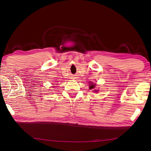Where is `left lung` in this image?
<instances>
[{
  "label": "left lung",
  "instance_id": "left-lung-1",
  "mask_svg": "<svg viewBox=\"0 0 151 151\" xmlns=\"http://www.w3.org/2000/svg\"><path fill=\"white\" fill-rule=\"evenodd\" d=\"M95 84H91L90 86H89V89H93V88H95ZM95 92H97V91H97V90H95Z\"/></svg>",
  "mask_w": 151,
  "mask_h": 151
}]
</instances>
